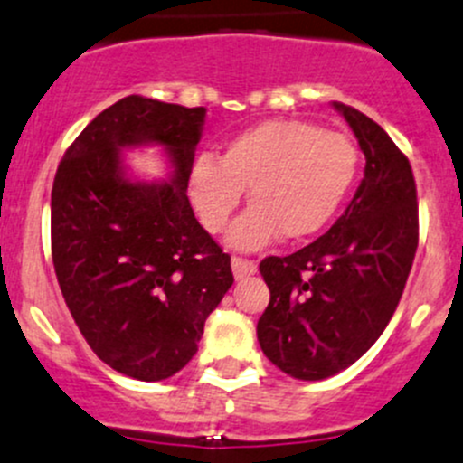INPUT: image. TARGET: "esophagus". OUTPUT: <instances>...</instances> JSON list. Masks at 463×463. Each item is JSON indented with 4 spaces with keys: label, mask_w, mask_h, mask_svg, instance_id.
Masks as SVG:
<instances>
[{
    "label": "esophagus",
    "mask_w": 463,
    "mask_h": 463,
    "mask_svg": "<svg viewBox=\"0 0 463 463\" xmlns=\"http://www.w3.org/2000/svg\"><path fill=\"white\" fill-rule=\"evenodd\" d=\"M232 273H235L237 279H244L249 278V275H253L255 270H258V264L250 260H241V258H232Z\"/></svg>",
    "instance_id": "34e87169"
}]
</instances>
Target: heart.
Instances as JSON below:
<instances>
[{
  "instance_id": "1",
  "label": "heart",
  "mask_w": 463,
  "mask_h": 463,
  "mask_svg": "<svg viewBox=\"0 0 463 463\" xmlns=\"http://www.w3.org/2000/svg\"><path fill=\"white\" fill-rule=\"evenodd\" d=\"M358 170L345 134L302 120H266L199 156L190 199L208 232H222L249 190L250 208L228 231V246L258 250L275 237L300 241L320 232L343 205Z\"/></svg>"
}]
</instances>
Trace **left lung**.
Masks as SVG:
<instances>
[{
    "label": "left lung",
    "mask_w": 463,
    "mask_h": 463,
    "mask_svg": "<svg viewBox=\"0 0 463 463\" xmlns=\"http://www.w3.org/2000/svg\"><path fill=\"white\" fill-rule=\"evenodd\" d=\"M365 154V175L334 226L287 258L261 260L270 300L258 322L264 356L322 381L358 361L394 316L419 244L412 167L385 129L331 102Z\"/></svg>",
    "instance_id": "8db88e82"
}]
</instances>
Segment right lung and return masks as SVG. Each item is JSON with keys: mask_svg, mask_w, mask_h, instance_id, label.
<instances>
[{"mask_svg": "<svg viewBox=\"0 0 463 463\" xmlns=\"http://www.w3.org/2000/svg\"><path fill=\"white\" fill-rule=\"evenodd\" d=\"M205 107L128 96L96 116L58 165L51 249L64 302L111 370L163 381L197 354L205 318L232 287L231 258L188 202ZM158 144L163 182L138 180L125 148Z\"/></svg>", "mask_w": 463, "mask_h": 463, "instance_id": "obj_1", "label": "right lung"}]
</instances>
